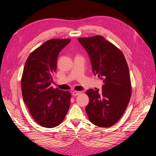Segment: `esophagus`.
<instances>
[{"instance_id": "obj_1", "label": "esophagus", "mask_w": 156, "mask_h": 156, "mask_svg": "<svg viewBox=\"0 0 156 156\" xmlns=\"http://www.w3.org/2000/svg\"><path fill=\"white\" fill-rule=\"evenodd\" d=\"M81 92H80V91H74L73 92V95H79V94H80Z\"/></svg>"}]
</instances>
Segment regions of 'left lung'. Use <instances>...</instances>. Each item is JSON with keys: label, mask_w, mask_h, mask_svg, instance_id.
Segmentation results:
<instances>
[{"label": "left lung", "mask_w": 156, "mask_h": 156, "mask_svg": "<svg viewBox=\"0 0 156 156\" xmlns=\"http://www.w3.org/2000/svg\"><path fill=\"white\" fill-rule=\"evenodd\" d=\"M78 40L90 56L94 74L104 80L101 93L99 89L86 92L87 116L96 126L111 127L123 115L132 95L128 64L120 49L101 35Z\"/></svg>", "instance_id": "1"}]
</instances>
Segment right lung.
Wrapping results in <instances>:
<instances>
[{
    "instance_id": "right-lung-1",
    "label": "right lung",
    "mask_w": 156,
    "mask_h": 156,
    "mask_svg": "<svg viewBox=\"0 0 156 156\" xmlns=\"http://www.w3.org/2000/svg\"><path fill=\"white\" fill-rule=\"evenodd\" d=\"M70 38L51 39L33 51L21 80L23 101L31 116L45 128L59 125L70 106L71 93L51 86L59 52Z\"/></svg>"
}]
</instances>
